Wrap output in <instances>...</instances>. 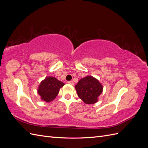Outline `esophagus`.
Returning <instances> with one entry per match:
<instances>
[{"label": "esophagus", "instance_id": "1", "mask_svg": "<svg viewBox=\"0 0 148 148\" xmlns=\"http://www.w3.org/2000/svg\"><path fill=\"white\" fill-rule=\"evenodd\" d=\"M68 83L70 84H71V85H73V84H74L73 81H69V82H68Z\"/></svg>", "mask_w": 148, "mask_h": 148}]
</instances>
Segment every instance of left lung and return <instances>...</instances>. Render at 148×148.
Returning <instances> with one entry per match:
<instances>
[{"instance_id":"8db88e82","label":"left lung","mask_w":148,"mask_h":148,"mask_svg":"<svg viewBox=\"0 0 148 148\" xmlns=\"http://www.w3.org/2000/svg\"><path fill=\"white\" fill-rule=\"evenodd\" d=\"M78 97L85 104H92L102 92V86L98 80L91 76L82 78L75 86Z\"/></svg>"}]
</instances>
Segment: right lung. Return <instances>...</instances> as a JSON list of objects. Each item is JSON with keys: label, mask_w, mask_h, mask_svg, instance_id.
<instances>
[{"label": "right lung", "mask_w": 148, "mask_h": 148, "mask_svg": "<svg viewBox=\"0 0 148 148\" xmlns=\"http://www.w3.org/2000/svg\"><path fill=\"white\" fill-rule=\"evenodd\" d=\"M64 85V83L59 81L54 77H47L40 83L38 92L41 96L42 101L47 102H51L56 97L60 88Z\"/></svg>", "instance_id": "1"}]
</instances>
